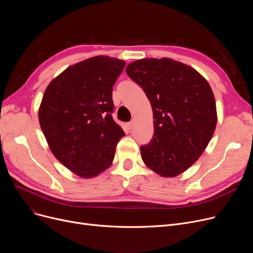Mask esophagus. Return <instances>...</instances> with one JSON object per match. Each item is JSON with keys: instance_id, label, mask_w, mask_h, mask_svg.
<instances>
[{"instance_id": "obj_1", "label": "esophagus", "mask_w": 253, "mask_h": 253, "mask_svg": "<svg viewBox=\"0 0 253 253\" xmlns=\"http://www.w3.org/2000/svg\"><path fill=\"white\" fill-rule=\"evenodd\" d=\"M127 125H128V128H129V129H131L132 127H133V125H134V122H133V121H130V122H129Z\"/></svg>"}]
</instances>
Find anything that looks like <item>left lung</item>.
Listing matches in <instances>:
<instances>
[{
  "instance_id": "left-lung-1",
  "label": "left lung",
  "mask_w": 253,
  "mask_h": 253,
  "mask_svg": "<svg viewBox=\"0 0 253 253\" xmlns=\"http://www.w3.org/2000/svg\"><path fill=\"white\" fill-rule=\"evenodd\" d=\"M126 73L142 88L154 114L155 133L140 147L142 161L161 176H177L198 160L214 133L213 92L197 71L170 58L136 60Z\"/></svg>"
}]
</instances>
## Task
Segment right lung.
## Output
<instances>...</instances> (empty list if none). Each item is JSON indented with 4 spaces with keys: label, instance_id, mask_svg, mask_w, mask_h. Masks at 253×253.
<instances>
[{
    "label": "right lung",
    "instance_id": "add662e5",
    "mask_svg": "<svg viewBox=\"0 0 253 253\" xmlns=\"http://www.w3.org/2000/svg\"><path fill=\"white\" fill-rule=\"evenodd\" d=\"M126 62L95 56L78 62L48 85L39 121L50 150L77 175L90 178L112 164L125 132L113 119V87Z\"/></svg>",
    "mask_w": 253,
    "mask_h": 253
}]
</instances>
